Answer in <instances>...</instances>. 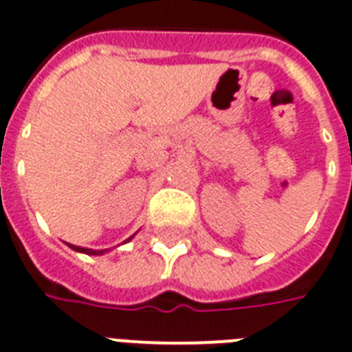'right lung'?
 Masks as SVG:
<instances>
[{
  "label": "right lung",
  "mask_w": 352,
  "mask_h": 352,
  "mask_svg": "<svg viewBox=\"0 0 352 352\" xmlns=\"http://www.w3.org/2000/svg\"><path fill=\"white\" fill-rule=\"evenodd\" d=\"M129 240H131V238H129ZM70 249H74V251L78 252H85V254H103V252H105V251H92V249H83V247H76V245H70Z\"/></svg>",
  "instance_id": "right-lung-1"
}]
</instances>
